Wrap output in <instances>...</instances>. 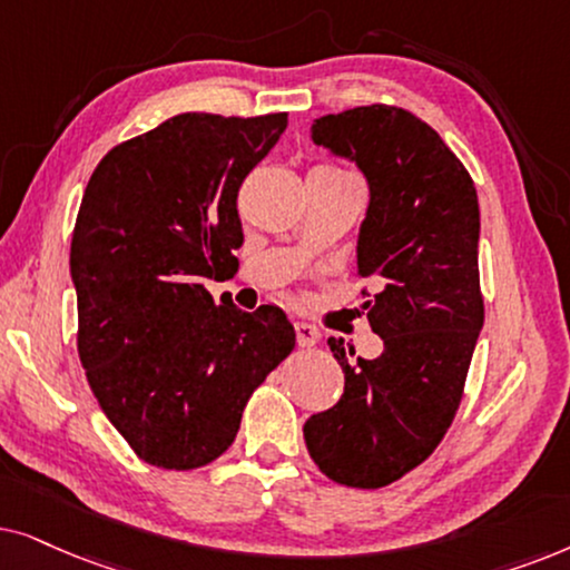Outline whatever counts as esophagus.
Listing matches in <instances>:
<instances>
[{
  "label": "esophagus",
  "instance_id": "obj_1",
  "mask_svg": "<svg viewBox=\"0 0 570 570\" xmlns=\"http://www.w3.org/2000/svg\"><path fill=\"white\" fill-rule=\"evenodd\" d=\"M294 328H297V344H299L302 348H309V346H315L317 341H321V331H317L313 323H305V321H299L297 325H294Z\"/></svg>",
  "mask_w": 570,
  "mask_h": 570
}]
</instances>
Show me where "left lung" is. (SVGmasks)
Listing matches in <instances>:
<instances>
[{
    "label": "left lung",
    "instance_id": "obj_1",
    "mask_svg": "<svg viewBox=\"0 0 570 570\" xmlns=\"http://www.w3.org/2000/svg\"><path fill=\"white\" fill-rule=\"evenodd\" d=\"M309 138L364 174L370 203L356 237V276L383 338L375 360L328 346L344 396L305 422L325 476L375 490L435 451L451 428L484 323L480 206L474 181L440 135L396 106H356L313 121Z\"/></svg>",
    "mask_w": 570,
    "mask_h": 570
}]
</instances>
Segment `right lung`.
Here are the masks:
<instances>
[{
    "mask_svg": "<svg viewBox=\"0 0 570 570\" xmlns=\"http://www.w3.org/2000/svg\"><path fill=\"white\" fill-rule=\"evenodd\" d=\"M284 130L286 114H177L111 148L82 195L70 249L80 362L154 466L222 456L249 393L297 341L284 309L216 305L203 284L237 261V193Z\"/></svg>",
    "mask_w": 570,
    "mask_h": 570,
    "instance_id": "obj_1",
    "label": "right lung"
}]
</instances>
